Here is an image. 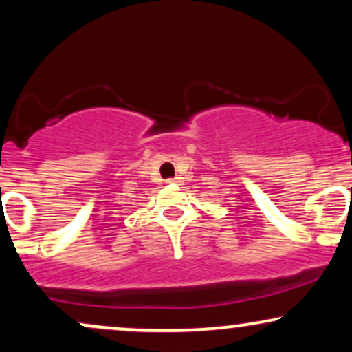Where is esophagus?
Here are the masks:
<instances>
[{"label":"esophagus","instance_id":"esophagus-1","mask_svg":"<svg viewBox=\"0 0 352 352\" xmlns=\"http://www.w3.org/2000/svg\"><path fill=\"white\" fill-rule=\"evenodd\" d=\"M168 182H173V184H179L180 177H175V179H172V180H168Z\"/></svg>","mask_w":352,"mask_h":352}]
</instances>
